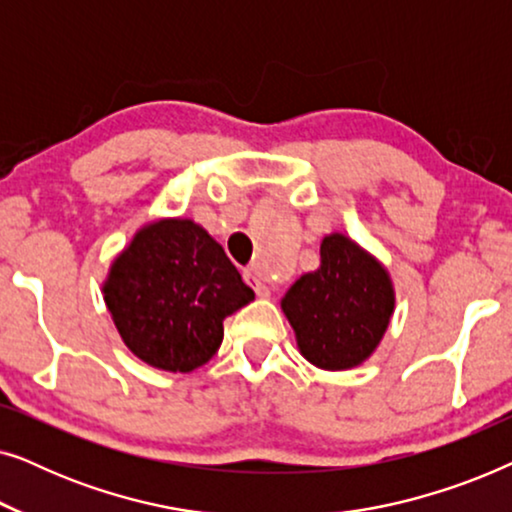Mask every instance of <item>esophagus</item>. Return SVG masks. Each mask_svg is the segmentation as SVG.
Instances as JSON below:
<instances>
[{"instance_id": "obj_1", "label": "esophagus", "mask_w": 512, "mask_h": 512, "mask_svg": "<svg viewBox=\"0 0 512 512\" xmlns=\"http://www.w3.org/2000/svg\"><path fill=\"white\" fill-rule=\"evenodd\" d=\"M244 279H247V282L251 284V289L256 291V296L258 298H265L270 293V289H268V284L263 282L261 279V275H258V272H254V270H247L244 272Z\"/></svg>"}]
</instances>
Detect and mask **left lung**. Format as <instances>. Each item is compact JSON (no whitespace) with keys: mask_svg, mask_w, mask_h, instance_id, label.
<instances>
[{"mask_svg":"<svg viewBox=\"0 0 512 512\" xmlns=\"http://www.w3.org/2000/svg\"><path fill=\"white\" fill-rule=\"evenodd\" d=\"M307 361L326 370L359 366L382 340L394 312L387 270L345 235L321 242V268L282 300Z\"/></svg>","mask_w":512,"mask_h":512,"instance_id":"left-lung-1","label":"left lung"}]
</instances>
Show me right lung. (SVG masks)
<instances>
[{
    "mask_svg": "<svg viewBox=\"0 0 512 512\" xmlns=\"http://www.w3.org/2000/svg\"><path fill=\"white\" fill-rule=\"evenodd\" d=\"M251 300L254 291L221 244L188 219L139 230L104 284V303L130 352L172 373L212 359L223 319Z\"/></svg>",
    "mask_w": 512,
    "mask_h": 512,
    "instance_id": "1",
    "label": "right lung"
}]
</instances>
